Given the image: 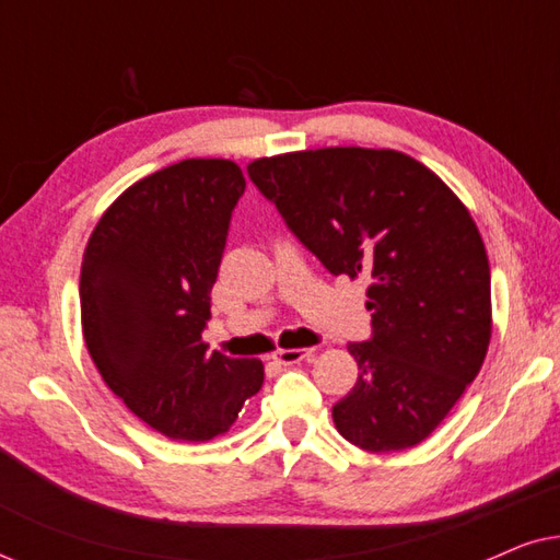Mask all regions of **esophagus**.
Instances as JSON below:
<instances>
[{
	"mask_svg": "<svg viewBox=\"0 0 560 560\" xmlns=\"http://www.w3.org/2000/svg\"><path fill=\"white\" fill-rule=\"evenodd\" d=\"M308 357H313V349H280L272 354L275 362L285 364V366L303 362V359H308Z\"/></svg>",
	"mask_w": 560,
	"mask_h": 560,
	"instance_id": "34e87169",
	"label": "esophagus"
}]
</instances>
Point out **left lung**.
Returning a JSON list of instances; mask_svg holds the SVG:
<instances>
[{
    "mask_svg": "<svg viewBox=\"0 0 560 560\" xmlns=\"http://www.w3.org/2000/svg\"><path fill=\"white\" fill-rule=\"evenodd\" d=\"M247 173L328 272L370 280L372 339L349 343L359 377L334 405L336 431L374 454L425 441L492 339L489 259L469 209L397 150L285 152Z\"/></svg>",
    "mask_w": 560,
    "mask_h": 560,
    "instance_id": "left-lung-1",
    "label": "left lung"
}]
</instances>
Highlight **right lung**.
I'll list each match as a JSON object with an SVG mask.
<instances>
[{"label":"right lung","mask_w":560,"mask_h":560,"mask_svg":"<svg viewBox=\"0 0 560 560\" xmlns=\"http://www.w3.org/2000/svg\"><path fill=\"white\" fill-rule=\"evenodd\" d=\"M242 167L190 158L129 186L89 236L81 326L106 385L175 441L226 433L265 382L259 359L209 354L201 339Z\"/></svg>","instance_id":"1"}]
</instances>
